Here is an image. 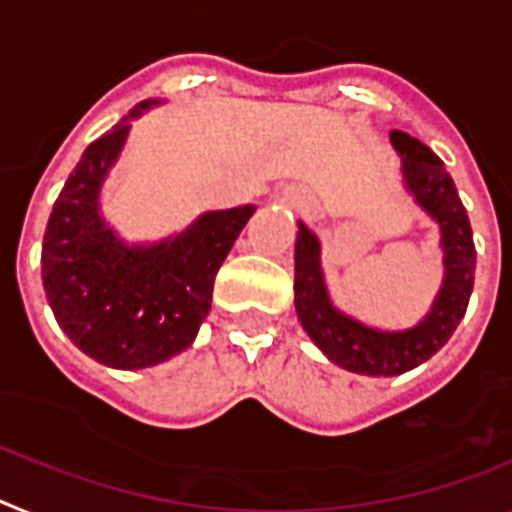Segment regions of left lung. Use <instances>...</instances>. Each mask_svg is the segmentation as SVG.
I'll list each match as a JSON object with an SVG mask.
<instances>
[{"instance_id": "1", "label": "left lung", "mask_w": 512, "mask_h": 512, "mask_svg": "<svg viewBox=\"0 0 512 512\" xmlns=\"http://www.w3.org/2000/svg\"><path fill=\"white\" fill-rule=\"evenodd\" d=\"M390 143L403 158L406 187L414 192L416 203L440 223L442 231L445 281L432 312L416 328L401 333L364 328L362 322L351 320L330 304L322 283L320 244L304 223H299L294 255V304L309 338L338 367L375 377L403 375L427 362L448 343L466 315L476 270L471 223L455 190L453 176L445 171V163L427 145L401 130L390 132Z\"/></svg>"}]
</instances>
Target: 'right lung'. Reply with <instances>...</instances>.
Masks as SVG:
<instances>
[{"label": "right lung", "mask_w": 512, "mask_h": 512, "mask_svg": "<svg viewBox=\"0 0 512 512\" xmlns=\"http://www.w3.org/2000/svg\"><path fill=\"white\" fill-rule=\"evenodd\" d=\"M130 117L85 148L59 192L41 249L46 299L77 349L114 369L166 362L195 341L213 302V283L252 205L197 218L153 247H124L98 216V192L117 161Z\"/></svg>", "instance_id": "obj_1"}]
</instances>
